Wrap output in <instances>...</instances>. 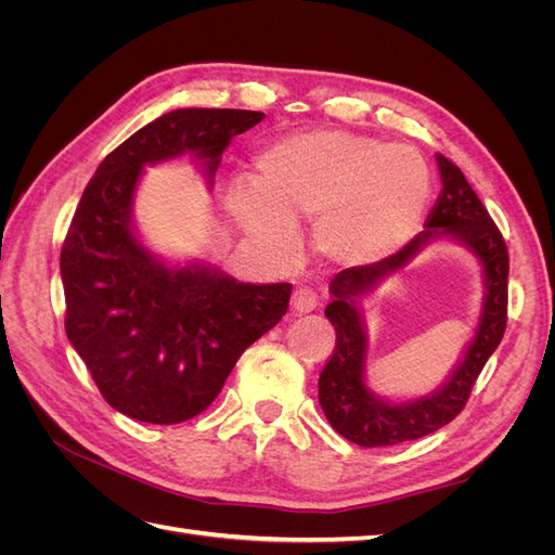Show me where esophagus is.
I'll use <instances>...</instances> for the list:
<instances>
[{
	"label": "esophagus",
	"instance_id": "esophagus-1",
	"mask_svg": "<svg viewBox=\"0 0 555 555\" xmlns=\"http://www.w3.org/2000/svg\"><path fill=\"white\" fill-rule=\"evenodd\" d=\"M319 306V296L312 292V289H308V287H298L296 292H294V296H292V308L296 310V312H312L314 308Z\"/></svg>",
	"mask_w": 555,
	"mask_h": 555
}]
</instances>
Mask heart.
<instances>
[{
	"instance_id": "heart-1",
	"label": "heart",
	"mask_w": 555,
	"mask_h": 555,
	"mask_svg": "<svg viewBox=\"0 0 555 555\" xmlns=\"http://www.w3.org/2000/svg\"><path fill=\"white\" fill-rule=\"evenodd\" d=\"M430 194L416 147L384 145L338 129L287 133L257 157L251 184H233L229 204L266 249H289L294 227L314 220V247L331 261L371 263L405 245Z\"/></svg>"
}]
</instances>
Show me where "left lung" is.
Masks as SVG:
<instances>
[{
	"mask_svg": "<svg viewBox=\"0 0 555 555\" xmlns=\"http://www.w3.org/2000/svg\"><path fill=\"white\" fill-rule=\"evenodd\" d=\"M438 166L442 192L428 215L426 231L396 255L375 263L345 268L331 280L333 300L324 314L335 328V347L319 375V405L328 424L359 447L373 449L418 440L453 422L463 412L479 373L507 328L509 255L505 238L459 166L444 155H438ZM440 235L467 244L485 266L487 298L478 335L440 392L412 403H384L367 392L362 382L366 339L356 300L372 291L384 274L397 270L426 242Z\"/></svg>",
	"mask_w": 555,
	"mask_h": 555,
	"instance_id": "1",
	"label": "left lung"
}]
</instances>
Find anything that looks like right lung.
Here are the masks:
<instances>
[{
  "instance_id": "obj_1",
  "label": "right lung",
  "mask_w": 555,
  "mask_h": 555,
  "mask_svg": "<svg viewBox=\"0 0 555 555\" xmlns=\"http://www.w3.org/2000/svg\"><path fill=\"white\" fill-rule=\"evenodd\" d=\"M263 120L236 108H180L99 164L60 255L66 338L117 412L182 424L208 410L243 351L289 308L292 284H245L204 266L169 268L131 231L145 164L194 153L208 178L233 137Z\"/></svg>"
}]
</instances>
